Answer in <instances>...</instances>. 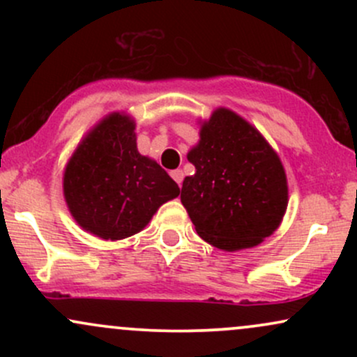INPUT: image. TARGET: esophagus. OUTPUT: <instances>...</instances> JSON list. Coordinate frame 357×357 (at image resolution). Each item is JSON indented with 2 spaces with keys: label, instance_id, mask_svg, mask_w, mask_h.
I'll use <instances>...</instances> for the list:
<instances>
[{
  "label": "esophagus",
  "instance_id": "34e87169",
  "mask_svg": "<svg viewBox=\"0 0 357 357\" xmlns=\"http://www.w3.org/2000/svg\"><path fill=\"white\" fill-rule=\"evenodd\" d=\"M171 178H173L174 181L179 184V186H181V183H183V178H184L183 171H181V169H174V171H171Z\"/></svg>",
  "mask_w": 357,
  "mask_h": 357
}]
</instances>
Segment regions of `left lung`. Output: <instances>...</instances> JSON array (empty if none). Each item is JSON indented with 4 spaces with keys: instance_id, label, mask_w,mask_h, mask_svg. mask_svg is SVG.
<instances>
[{
    "instance_id": "8db88e82",
    "label": "left lung",
    "mask_w": 357,
    "mask_h": 357,
    "mask_svg": "<svg viewBox=\"0 0 357 357\" xmlns=\"http://www.w3.org/2000/svg\"><path fill=\"white\" fill-rule=\"evenodd\" d=\"M188 161L196 173L184 178L181 203L204 241L235 252L277 230L287 210L285 171L255 127L215 110Z\"/></svg>"
}]
</instances>
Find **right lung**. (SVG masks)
<instances>
[{"label":"right lung","mask_w":357,"mask_h":357,"mask_svg":"<svg viewBox=\"0 0 357 357\" xmlns=\"http://www.w3.org/2000/svg\"><path fill=\"white\" fill-rule=\"evenodd\" d=\"M134 129L130 117L110 114L77 147L63 174L72 216L104 240L141 231L162 203L179 195L169 174L139 154Z\"/></svg>","instance_id":"obj_1"}]
</instances>
